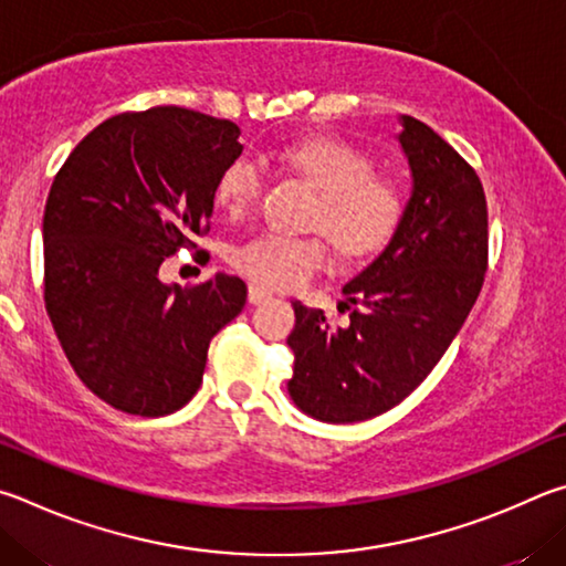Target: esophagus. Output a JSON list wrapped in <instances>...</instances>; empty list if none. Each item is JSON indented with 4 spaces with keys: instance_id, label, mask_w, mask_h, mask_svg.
<instances>
[{
    "instance_id": "esophagus-1",
    "label": "esophagus",
    "mask_w": 566,
    "mask_h": 566,
    "mask_svg": "<svg viewBox=\"0 0 566 566\" xmlns=\"http://www.w3.org/2000/svg\"><path fill=\"white\" fill-rule=\"evenodd\" d=\"M265 301H271V293H265L263 289H258V285H251V289H248V303L261 305Z\"/></svg>"
}]
</instances>
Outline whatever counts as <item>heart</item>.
<instances>
[{
  "label": "heart",
  "mask_w": 566,
  "mask_h": 566,
  "mask_svg": "<svg viewBox=\"0 0 566 566\" xmlns=\"http://www.w3.org/2000/svg\"><path fill=\"white\" fill-rule=\"evenodd\" d=\"M289 164L323 193L315 228L325 231L343 255L358 258L388 243L402 216L400 191L378 178L373 158L340 138H313L289 148ZM263 191V166L253 156H238L218 178L216 198L231 216L251 211ZM331 263L328 245L318 235L261 233L238 243L231 265L265 291H293Z\"/></svg>",
  "instance_id": "heart-1"
}]
</instances>
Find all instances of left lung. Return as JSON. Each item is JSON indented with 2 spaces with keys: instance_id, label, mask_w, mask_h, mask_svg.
Wrapping results in <instances>:
<instances>
[{
  "instance_id": "obj_1",
  "label": "left lung",
  "mask_w": 566,
  "mask_h": 566,
  "mask_svg": "<svg viewBox=\"0 0 566 566\" xmlns=\"http://www.w3.org/2000/svg\"><path fill=\"white\" fill-rule=\"evenodd\" d=\"M412 191L390 243L345 285L348 328L293 301L289 392L315 420L363 422L428 378L460 333L488 271V201L480 176L442 136L400 116Z\"/></svg>"
}]
</instances>
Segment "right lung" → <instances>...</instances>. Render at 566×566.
Listing matches in <instances>:
<instances>
[{"instance_id": "right-lung-1", "label": "right lung", "mask_w": 566, "mask_h": 566, "mask_svg": "<svg viewBox=\"0 0 566 566\" xmlns=\"http://www.w3.org/2000/svg\"><path fill=\"white\" fill-rule=\"evenodd\" d=\"M241 128L181 106L98 124L54 176L44 208V303L88 390L112 408L161 418L193 398L208 343L245 305L218 273L193 289L158 268L211 228L218 178Z\"/></svg>"}]
</instances>
